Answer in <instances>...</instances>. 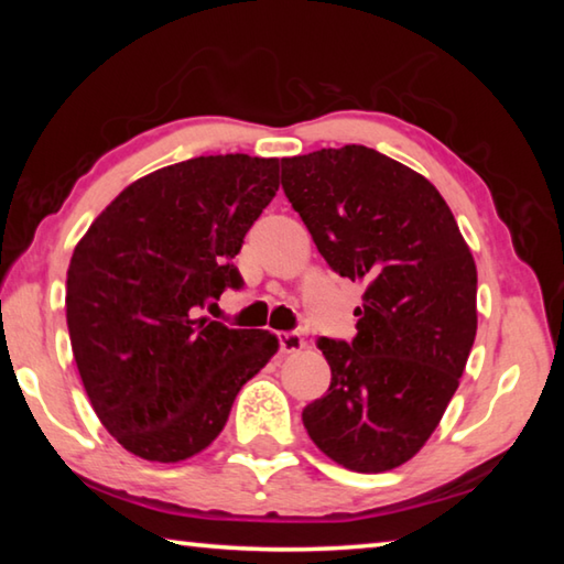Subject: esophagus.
Masks as SVG:
<instances>
[{"label":"esophagus","instance_id":"obj_1","mask_svg":"<svg viewBox=\"0 0 564 564\" xmlns=\"http://www.w3.org/2000/svg\"><path fill=\"white\" fill-rule=\"evenodd\" d=\"M279 346L281 352H299L305 348V340L299 336V333H279Z\"/></svg>","mask_w":564,"mask_h":564}]
</instances>
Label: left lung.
Returning <instances> with one entry per match:
<instances>
[{
  "label": "left lung",
  "instance_id": "1",
  "mask_svg": "<svg viewBox=\"0 0 564 564\" xmlns=\"http://www.w3.org/2000/svg\"><path fill=\"white\" fill-rule=\"evenodd\" d=\"M281 184L330 269L366 283L358 336L318 340L330 388L303 425L348 470H393L460 386L477 330L473 253L431 181L376 149L283 159Z\"/></svg>",
  "mask_w": 564,
  "mask_h": 564
}]
</instances>
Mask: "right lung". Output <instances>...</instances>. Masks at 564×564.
I'll use <instances>...</instances> for the list:
<instances>
[{
    "label": "right lung",
    "mask_w": 564,
    "mask_h": 564,
    "mask_svg": "<svg viewBox=\"0 0 564 564\" xmlns=\"http://www.w3.org/2000/svg\"><path fill=\"white\" fill-rule=\"evenodd\" d=\"M279 191V159L198 156L133 181L97 216L66 273V326L101 425L151 463H178L224 431L279 350L269 330L198 318L226 289L243 236Z\"/></svg>",
    "instance_id": "add662e5"
}]
</instances>
